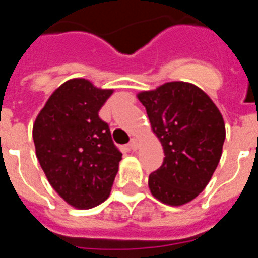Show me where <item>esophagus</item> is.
<instances>
[{
    "mask_svg": "<svg viewBox=\"0 0 258 258\" xmlns=\"http://www.w3.org/2000/svg\"><path fill=\"white\" fill-rule=\"evenodd\" d=\"M129 147H131L133 151H136L137 149H138V140H137L136 137H133L131 140V143H129Z\"/></svg>",
    "mask_w": 258,
    "mask_h": 258,
    "instance_id": "34e87169",
    "label": "esophagus"
}]
</instances>
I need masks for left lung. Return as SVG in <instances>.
I'll return each instance as SVG.
<instances>
[{
  "mask_svg": "<svg viewBox=\"0 0 258 258\" xmlns=\"http://www.w3.org/2000/svg\"><path fill=\"white\" fill-rule=\"evenodd\" d=\"M137 97L165 155L149 177L152 197L172 207L187 204L207 187L220 163L226 137L220 109L202 89L183 81Z\"/></svg>",
  "mask_w": 258,
  "mask_h": 258,
  "instance_id": "left-lung-1",
  "label": "left lung"
}]
</instances>
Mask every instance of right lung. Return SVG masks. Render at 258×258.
Masks as SVG:
<instances>
[{"label":"right lung","instance_id":"1","mask_svg":"<svg viewBox=\"0 0 258 258\" xmlns=\"http://www.w3.org/2000/svg\"><path fill=\"white\" fill-rule=\"evenodd\" d=\"M113 89L71 79L49 97L33 124L36 156L51 187L77 209L109 197L122 154L98 112Z\"/></svg>","mask_w":258,"mask_h":258}]
</instances>
